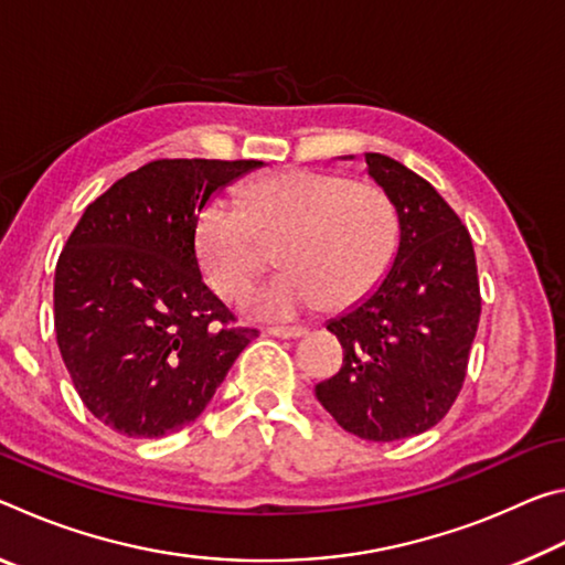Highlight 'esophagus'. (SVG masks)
I'll return each instance as SVG.
<instances>
[{"label":"esophagus","instance_id":"34e87169","mask_svg":"<svg viewBox=\"0 0 565 565\" xmlns=\"http://www.w3.org/2000/svg\"><path fill=\"white\" fill-rule=\"evenodd\" d=\"M266 333L269 337H276V339H301L309 333V329L306 327H269L266 329Z\"/></svg>","mask_w":565,"mask_h":565}]
</instances>
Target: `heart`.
Listing matches in <instances>:
<instances>
[{
  "mask_svg": "<svg viewBox=\"0 0 565 565\" xmlns=\"http://www.w3.org/2000/svg\"><path fill=\"white\" fill-rule=\"evenodd\" d=\"M284 276L248 296V311L289 319L327 303L341 311L374 294L398 252V214L384 189L331 171L289 169L252 181L244 209L214 196L196 216L194 246L218 294L238 296L279 246Z\"/></svg>",
  "mask_w": 565,
  "mask_h": 565,
  "instance_id": "obj_1",
  "label": "heart"
}]
</instances>
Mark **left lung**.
Wrapping results in <instances>:
<instances>
[{
    "label": "left lung",
    "instance_id": "8db88e82",
    "mask_svg": "<svg viewBox=\"0 0 565 565\" xmlns=\"http://www.w3.org/2000/svg\"><path fill=\"white\" fill-rule=\"evenodd\" d=\"M363 157L396 206L398 252L379 289L327 323L343 363L313 391L343 431L401 441L428 431L454 406L481 294L471 236L441 194L396 159Z\"/></svg>",
    "mask_w": 565,
    "mask_h": 565
}]
</instances>
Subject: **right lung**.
Returning a JSON list of instances; mask_svg holds the SVG:
<instances>
[{"label": "right lung", "mask_w": 565, "mask_h": 565, "mask_svg": "<svg viewBox=\"0 0 565 565\" xmlns=\"http://www.w3.org/2000/svg\"><path fill=\"white\" fill-rule=\"evenodd\" d=\"M264 161L159 159L84 209L54 271V331L74 388L129 438L181 431L202 416L256 329L199 271L202 206Z\"/></svg>", "instance_id": "add662e5"}]
</instances>
